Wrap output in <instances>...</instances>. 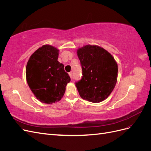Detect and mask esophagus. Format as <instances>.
<instances>
[{"label":"esophagus","mask_w":151,"mask_h":151,"mask_svg":"<svg viewBox=\"0 0 151 151\" xmlns=\"http://www.w3.org/2000/svg\"><path fill=\"white\" fill-rule=\"evenodd\" d=\"M68 74H69V76H70V78H72V72H69V73H68Z\"/></svg>","instance_id":"34e87169"}]
</instances>
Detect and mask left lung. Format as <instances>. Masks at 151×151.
<instances>
[{
  "mask_svg": "<svg viewBox=\"0 0 151 151\" xmlns=\"http://www.w3.org/2000/svg\"><path fill=\"white\" fill-rule=\"evenodd\" d=\"M83 76L76 83L80 96L92 103L106 99L116 85L118 65L106 50L88 45L77 50Z\"/></svg>",
  "mask_w": 151,
  "mask_h": 151,
  "instance_id": "8db88e82",
  "label": "left lung"
}]
</instances>
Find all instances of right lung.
<instances>
[{
    "label": "right lung",
    "instance_id": "1",
    "mask_svg": "<svg viewBox=\"0 0 151 151\" xmlns=\"http://www.w3.org/2000/svg\"><path fill=\"white\" fill-rule=\"evenodd\" d=\"M58 52L51 45H43L31 55L27 63V83L36 98L44 103L60 101L70 81L64 65L57 60Z\"/></svg>",
    "mask_w": 151,
    "mask_h": 151
}]
</instances>
